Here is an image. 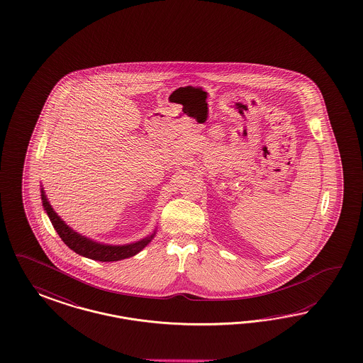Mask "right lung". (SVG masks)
<instances>
[{
	"instance_id": "obj_1",
	"label": "right lung",
	"mask_w": 363,
	"mask_h": 363,
	"mask_svg": "<svg viewBox=\"0 0 363 363\" xmlns=\"http://www.w3.org/2000/svg\"><path fill=\"white\" fill-rule=\"evenodd\" d=\"M41 198H43L45 210L50 218L53 228L58 233L60 238L64 241L69 249H72L73 252H76L79 255H84L86 258H90V259L101 261V262H113V261L129 258V257L140 253L154 237V234H152L150 237H147L145 240L130 243V245H123V246H110V245H101L97 242L90 241L88 238L79 235L76 231L72 230L65 222L57 216V213L48 202L44 190H41Z\"/></svg>"
}]
</instances>
